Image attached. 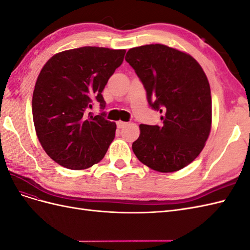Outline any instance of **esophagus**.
<instances>
[{
	"label": "esophagus",
	"mask_w": 250,
	"mask_h": 250,
	"mask_svg": "<svg viewBox=\"0 0 250 250\" xmlns=\"http://www.w3.org/2000/svg\"><path fill=\"white\" fill-rule=\"evenodd\" d=\"M126 125H127V123L123 122V121H118V122H117L118 128H124Z\"/></svg>",
	"instance_id": "esophagus-1"
}]
</instances>
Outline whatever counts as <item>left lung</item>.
Here are the masks:
<instances>
[{
  "instance_id": "1",
  "label": "left lung",
  "mask_w": 250,
  "mask_h": 250,
  "mask_svg": "<svg viewBox=\"0 0 250 250\" xmlns=\"http://www.w3.org/2000/svg\"><path fill=\"white\" fill-rule=\"evenodd\" d=\"M125 60L145 87L150 106L164 113L162 126L140 125L135 156L157 172L185 168L200 154L211 127L206 73L191 55L161 43L132 48Z\"/></svg>"
}]
</instances>
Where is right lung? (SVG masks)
I'll use <instances>...</instances> for the list:
<instances>
[{
  "mask_svg": "<svg viewBox=\"0 0 250 250\" xmlns=\"http://www.w3.org/2000/svg\"><path fill=\"white\" fill-rule=\"evenodd\" d=\"M125 50L82 47L52 56L37 77L32 113L36 135L53 161L71 170L99 163L115 139L117 125L105 112L86 113L93 101L105 108L102 92Z\"/></svg>",
  "mask_w": 250,
  "mask_h": 250,
  "instance_id": "right-lung-1",
  "label": "right lung"
}]
</instances>
